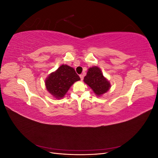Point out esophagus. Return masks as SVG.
<instances>
[{
	"mask_svg": "<svg viewBox=\"0 0 158 158\" xmlns=\"http://www.w3.org/2000/svg\"><path fill=\"white\" fill-rule=\"evenodd\" d=\"M80 77L81 80H83V79H84V75L83 74H80Z\"/></svg>",
	"mask_w": 158,
	"mask_h": 158,
	"instance_id": "1",
	"label": "esophagus"
}]
</instances>
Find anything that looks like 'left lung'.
Masks as SVG:
<instances>
[{"instance_id":"left-lung-1","label":"left lung","mask_w":158,"mask_h":158,"mask_svg":"<svg viewBox=\"0 0 158 158\" xmlns=\"http://www.w3.org/2000/svg\"><path fill=\"white\" fill-rule=\"evenodd\" d=\"M84 82L92 88L98 96L106 93L111 87L110 82L104 77L101 69L98 66H92L88 69Z\"/></svg>"}]
</instances>
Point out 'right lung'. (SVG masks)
I'll return each mask as SVG.
<instances>
[{
	"label": "right lung",
	"instance_id": "right-lung-1",
	"mask_svg": "<svg viewBox=\"0 0 158 158\" xmlns=\"http://www.w3.org/2000/svg\"><path fill=\"white\" fill-rule=\"evenodd\" d=\"M80 78L75 70L66 64L61 65L55 72L51 73L45 80L47 91L56 99L63 98L70 86Z\"/></svg>",
	"mask_w": 158,
	"mask_h": 158
}]
</instances>
